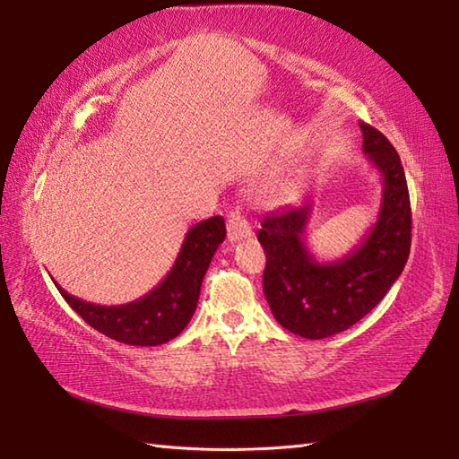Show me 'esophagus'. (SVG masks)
<instances>
[{"label":"esophagus","instance_id":"34e87169","mask_svg":"<svg viewBox=\"0 0 459 459\" xmlns=\"http://www.w3.org/2000/svg\"><path fill=\"white\" fill-rule=\"evenodd\" d=\"M227 230H229V240L230 242H238V240H245V238L252 237L250 222L240 211H232L229 214Z\"/></svg>","mask_w":459,"mask_h":459}]
</instances>
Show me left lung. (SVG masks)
Wrapping results in <instances>:
<instances>
[{
    "instance_id": "left-lung-1",
    "label": "left lung",
    "mask_w": 459,
    "mask_h": 459,
    "mask_svg": "<svg viewBox=\"0 0 459 459\" xmlns=\"http://www.w3.org/2000/svg\"><path fill=\"white\" fill-rule=\"evenodd\" d=\"M363 152L383 179L377 221L347 256L319 262L306 245L311 203L262 221L266 252L262 286L276 321L306 339H325L363 319L403 274L411 255L412 214L401 158L373 126L360 122Z\"/></svg>"
}]
</instances>
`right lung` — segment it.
<instances>
[{"label":"right lung","instance_id":"add662e5","mask_svg":"<svg viewBox=\"0 0 459 459\" xmlns=\"http://www.w3.org/2000/svg\"><path fill=\"white\" fill-rule=\"evenodd\" d=\"M227 237L222 217L201 221L187 230L169 274L150 294L124 306H96L55 284L76 314L106 337L126 345L155 347L178 337L187 327L201 294L203 278Z\"/></svg>","mask_w":459,"mask_h":459}]
</instances>
